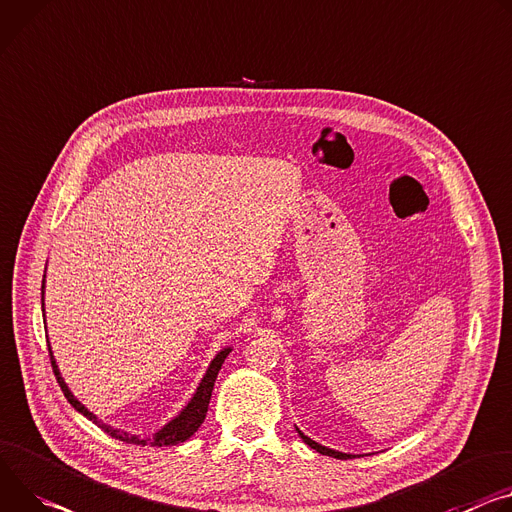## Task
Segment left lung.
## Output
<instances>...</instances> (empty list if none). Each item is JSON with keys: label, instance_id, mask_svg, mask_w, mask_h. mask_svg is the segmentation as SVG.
<instances>
[{"label": "left lung", "instance_id": "8db88e82", "mask_svg": "<svg viewBox=\"0 0 512 512\" xmlns=\"http://www.w3.org/2000/svg\"><path fill=\"white\" fill-rule=\"evenodd\" d=\"M298 431V435L304 439V443L306 445H310L312 449H316L318 453H322V455H329V457H337V459H347V457H351V455H347V453H341V451H335V449H329V447H322V445H318L316 441H312L310 437H306L300 429H296Z\"/></svg>", "mask_w": 512, "mask_h": 512}]
</instances>
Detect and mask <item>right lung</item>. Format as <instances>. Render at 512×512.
Returning <instances> with one entry per match:
<instances>
[{
  "instance_id": "obj_1",
  "label": "right lung",
  "mask_w": 512,
  "mask_h": 512,
  "mask_svg": "<svg viewBox=\"0 0 512 512\" xmlns=\"http://www.w3.org/2000/svg\"><path fill=\"white\" fill-rule=\"evenodd\" d=\"M42 288H44V286H42ZM228 353H230V349H224V351H220V353L214 357V361L210 363V367H208V371H206V376H204V380L200 382V386H198L194 398L190 400L188 406H185V408L179 412V416H175L169 425H165V427H163L159 433H155L153 437L141 439L138 435H130V433L118 431V429H114V427L104 425L102 421H98V416L91 414V412L69 392L65 380H63L61 374H59L57 363H55V359H53V351H51V347H49V357H51V365H53V371H55V378H57V382H59V386H61L65 398L71 402V406H73L75 410H79L83 416H87L91 423H96V425H98L104 433H108L110 437H114V439H118V441H124V443H130V445H143V447H145V445H151V447L177 445V443H183L185 439H190V437L200 429V425L204 423V418H206V412H208V404H210V398H212V390H214L216 376H218V371H220V367H222V363H224V359H226Z\"/></svg>"
}]
</instances>
